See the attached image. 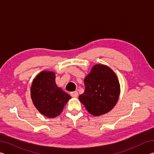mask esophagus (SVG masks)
Instances as JSON below:
<instances>
[{
  "label": "esophagus",
  "mask_w": 154,
  "mask_h": 154,
  "mask_svg": "<svg viewBox=\"0 0 154 154\" xmlns=\"http://www.w3.org/2000/svg\"><path fill=\"white\" fill-rule=\"evenodd\" d=\"M71 95L72 97L73 98H77L78 96V92H77V91H74V92H72L71 93Z\"/></svg>",
  "instance_id": "esophagus-1"
}]
</instances>
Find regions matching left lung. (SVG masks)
<instances>
[{
	"mask_svg": "<svg viewBox=\"0 0 154 154\" xmlns=\"http://www.w3.org/2000/svg\"><path fill=\"white\" fill-rule=\"evenodd\" d=\"M81 103L90 114L99 116L110 111L118 102L120 86L116 75L105 65L96 64L84 79Z\"/></svg>",
	"mask_w": 154,
	"mask_h": 154,
	"instance_id": "8db88e82",
	"label": "left lung"
}]
</instances>
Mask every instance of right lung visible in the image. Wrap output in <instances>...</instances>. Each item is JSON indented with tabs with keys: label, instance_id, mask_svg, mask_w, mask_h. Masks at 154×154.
<instances>
[{
	"label": "right lung",
	"instance_id": "right-lung-1",
	"mask_svg": "<svg viewBox=\"0 0 154 154\" xmlns=\"http://www.w3.org/2000/svg\"><path fill=\"white\" fill-rule=\"evenodd\" d=\"M55 73L42 71L33 80L31 98L36 108L48 118H55L61 113L71 96L57 87Z\"/></svg>",
	"mask_w": 154,
	"mask_h": 154
}]
</instances>
